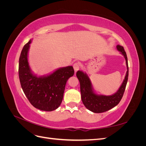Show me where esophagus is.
Returning <instances> with one entry per match:
<instances>
[{
	"instance_id": "esophagus-1",
	"label": "esophagus",
	"mask_w": 146,
	"mask_h": 146,
	"mask_svg": "<svg viewBox=\"0 0 146 146\" xmlns=\"http://www.w3.org/2000/svg\"><path fill=\"white\" fill-rule=\"evenodd\" d=\"M73 68L74 69V70H75V72H76L77 71H78V70L80 69V64H79L78 63L76 62L74 64H73Z\"/></svg>"
}]
</instances>
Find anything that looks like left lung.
I'll return each instance as SVG.
<instances>
[{
	"mask_svg": "<svg viewBox=\"0 0 146 146\" xmlns=\"http://www.w3.org/2000/svg\"><path fill=\"white\" fill-rule=\"evenodd\" d=\"M117 49L124 56L126 60L127 71L122 85L119 90L112 96L97 95L92 91V84L87 75L80 70H78L76 76L80 84V92L82 102L86 108L92 112L100 113L113 108L116 106L122 98L124 93L129 77V66L126 52L120 45L117 46Z\"/></svg>",
	"mask_w": 146,
	"mask_h": 146,
	"instance_id": "left-lung-1",
	"label": "left lung"
}]
</instances>
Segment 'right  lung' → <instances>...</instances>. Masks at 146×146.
<instances>
[{
    "label": "right lung",
    "mask_w": 146,
    "mask_h": 146,
    "mask_svg": "<svg viewBox=\"0 0 146 146\" xmlns=\"http://www.w3.org/2000/svg\"><path fill=\"white\" fill-rule=\"evenodd\" d=\"M31 40L22 50L19 61V77L25 96L34 107L42 111H52L61 104L65 86L74 76L72 66L60 68L46 77H38L31 72L27 55Z\"/></svg>",
    "instance_id": "obj_1"
}]
</instances>
